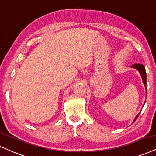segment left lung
<instances>
[{
    "instance_id": "left-lung-1",
    "label": "left lung",
    "mask_w": 156,
    "mask_h": 156,
    "mask_svg": "<svg viewBox=\"0 0 156 156\" xmlns=\"http://www.w3.org/2000/svg\"><path fill=\"white\" fill-rule=\"evenodd\" d=\"M132 68H134V69H137L138 72H140V74H141L142 79H143V84H144V85H145V89H146V93H147V88H146V80H147V76H146V72H145V66H144L143 64H141V63H135V64L132 65ZM140 113V112L138 113V114L137 115V116H136L135 118H134L133 122H135L136 119H137V117L139 116Z\"/></svg>"
}]
</instances>
